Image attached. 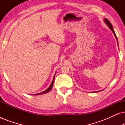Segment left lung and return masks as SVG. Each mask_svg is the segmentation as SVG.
Here are the masks:
<instances>
[{"mask_svg":"<svg viewBox=\"0 0 125 125\" xmlns=\"http://www.w3.org/2000/svg\"><path fill=\"white\" fill-rule=\"evenodd\" d=\"M104 21H105V23H106V25H107V26H108L109 28H110V30L111 31H112L113 32V33H114V36H115V37L116 39H117V44H118V42L117 37V36H116L115 33V32H114V30H113V27L112 25V24L110 23V22L109 21V20H107L106 18L104 19ZM98 92H99V91H98Z\"/></svg>","mask_w":125,"mask_h":125,"instance_id":"8db88e82","label":"left lung"}]
</instances>
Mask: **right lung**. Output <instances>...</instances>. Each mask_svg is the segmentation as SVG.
Returning a JSON list of instances; mask_svg holds the SVG:
<instances>
[{
	"label": "right lung",
	"mask_w": 125,
	"mask_h": 125,
	"mask_svg": "<svg viewBox=\"0 0 125 125\" xmlns=\"http://www.w3.org/2000/svg\"><path fill=\"white\" fill-rule=\"evenodd\" d=\"M54 76H55V74H54V77H53V80H52V83H51V85H50V86H49V88H48L47 90H45V91H44V92H41V93H38V94H32V95H39V94H45V93H48V92H49V91H50V90H51V89H52V87H53V85Z\"/></svg>",
	"instance_id": "right-lung-1"
}]
</instances>
